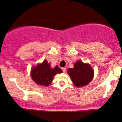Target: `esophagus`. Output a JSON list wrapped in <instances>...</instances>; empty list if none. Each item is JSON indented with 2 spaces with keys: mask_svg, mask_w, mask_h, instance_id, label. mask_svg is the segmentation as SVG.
<instances>
[{
  "mask_svg": "<svg viewBox=\"0 0 122 122\" xmlns=\"http://www.w3.org/2000/svg\"><path fill=\"white\" fill-rule=\"evenodd\" d=\"M62 71H63V72H65V71H66V68H62Z\"/></svg>",
  "mask_w": 122,
  "mask_h": 122,
  "instance_id": "esophagus-1",
  "label": "esophagus"
}]
</instances>
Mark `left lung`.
Wrapping results in <instances>:
<instances>
[{"label": "left lung", "mask_w": 122, "mask_h": 122, "mask_svg": "<svg viewBox=\"0 0 122 122\" xmlns=\"http://www.w3.org/2000/svg\"><path fill=\"white\" fill-rule=\"evenodd\" d=\"M68 74L71 78L74 84L77 87L86 85L93 77V69L89 64L83 63L82 61H77L73 68L68 70Z\"/></svg>", "instance_id": "left-lung-1"}]
</instances>
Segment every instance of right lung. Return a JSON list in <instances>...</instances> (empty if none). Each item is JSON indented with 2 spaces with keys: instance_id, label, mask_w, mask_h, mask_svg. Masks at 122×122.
Masks as SVG:
<instances>
[{
  "instance_id": "1",
  "label": "right lung",
  "mask_w": 122,
  "mask_h": 122,
  "mask_svg": "<svg viewBox=\"0 0 122 122\" xmlns=\"http://www.w3.org/2000/svg\"><path fill=\"white\" fill-rule=\"evenodd\" d=\"M62 72V70L58 66L51 68L46 60L43 63L33 68L31 71V76L36 83L38 85L48 86L52 81L53 77L56 74Z\"/></svg>"
}]
</instances>
